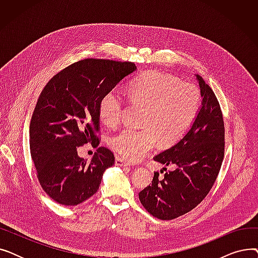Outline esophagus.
<instances>
[{
    "mask_svg": "<svg viewBox=\"0 0 258 258\" xmlns=\"http://www.w3.org/2000/svg\"><path fill=\"white\" fill-rule=\"evenodd\" d=\"M115 164H116L117 166H127V165H128V164L126 163V161H124L123 159L120 158V157H117V158H116Z\"/></svg>",
    "mask_w": 258,
    "mask_h": 258,
    "instance_id": "esophagus-1",
    "label": "esophagus"
}]
</instances>
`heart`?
<instances>
[{"label":"heart","instance_id":"1","mask_svg":"<svg viewBox=\"0 0 258 258\" xmlns=\"http://www.w3.org/2000/svg\"><path fill=\"white\" fill-rule=\"evenodd\" d=\"M134 104L146 107L141 128L123 127L112 135L108 144L127 161H139L150 153L158 138L162 144L178 140L195 121L201 106V92L191 83L179 81L160 71L146 72L126 86ZM124 111V100L116 91L107 92L99 104L104 124L115 126Z\"/></svg>","mask_w":258,"mask_h":258}]
</instances>
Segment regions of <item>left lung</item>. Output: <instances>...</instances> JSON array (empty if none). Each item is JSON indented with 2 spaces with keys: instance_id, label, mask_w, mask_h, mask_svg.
Masks as SVG:
<instances>
[{
  "instance_id": "1",
  "label": "left lung",
  "mask_w": 258,
  "mask_h": 258,
  "mask_svg": "<svg viewBox=\"0 0 258 258\" xmlns=\"http://www.w3.org/2000/svg\"><path fill=\"white\" fill-rule=\"evenodd\" d=\"M196 77L202 103L195 121L177 143L154 158L175 169L165 172L163 179L155 172L152 185L139 194L143 207L160 220H173L197 207L212 188L224 159L225 127L219 101L204 79Z\"/></svg>"
}]
</instances>
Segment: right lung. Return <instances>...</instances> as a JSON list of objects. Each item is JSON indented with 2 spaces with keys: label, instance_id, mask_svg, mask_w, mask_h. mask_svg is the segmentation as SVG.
Segmentation results:
<instances>
[{
  "label": "right lung",
  "instance_id": "right-lung-1",
  "mask_svg": "<svg viewBox=\"0 0 258 258\" xmlns=\"http://www.w3.org/2000/svg\"><path fill=\"white\" fill-rule=\"evenodd\" d=\"M136 70L131 61L87 58L57 73L40 93L30 122V153L38 181L52 200L75 206L97 192L115 157L101 146L87 162L77 147L98 146L100 101Z\"/></svg>",
  "mask_w": 258,
  "mask_h": 258
}]
</instances>
